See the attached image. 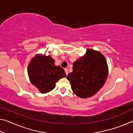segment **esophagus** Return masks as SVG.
<instances>
[{
	"instance_id": "esophagus-1",
	"label": "esophagus",
	"mask_w": 133,
	"mask_h": 133,
	"mask_svg": "<svg viewBox=\"0 0 133 133\" xmlns=\"http://www.w3.org/2000/svg\"><path fill=\"white\" fill-rule=\"evenodd\" d=\"M64 71H65V73H66V75H68V69H67V68H65Z\"/></svg>"
}]
</instances>
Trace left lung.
<instances>
[{"label": "left lung", "instance_id": "8db88e82", "mask_svg": "<svg viewBox=\"0 0 133 133\" xmlns=\"http://www.w3.org/2000/svg\"><path fill=\"white\" fill-rule=\"evenodd\" d=\"M108 76L106 60L100 51L87 49L86 53L73 64L67 78L73 93L80 98L94 96L104 84Z\"/></svg>", "mask_w": 133, "mask_h": 133}]
</instances>
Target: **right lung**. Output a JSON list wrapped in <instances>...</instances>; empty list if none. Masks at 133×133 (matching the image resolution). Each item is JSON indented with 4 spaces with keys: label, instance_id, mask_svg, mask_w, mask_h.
<instances>
[{
    "label": "right lung",
    "instance_id": "add662e5",
    "mask_svg": "<svg viewBox=\"0 0 133 133\" xmlns=\"http://www.w3.org/2000/svg\"><path fill=\"white\" fill-rule=\"evenodd\" d=\"M28 70L31 83L42 93L52 90L56 82L66 76L63 69L55 66V60L50 56H36L29 63Z\"/></svg>",
    "mask_w": 133,
    "mask_h": 133
}]
</instances>
